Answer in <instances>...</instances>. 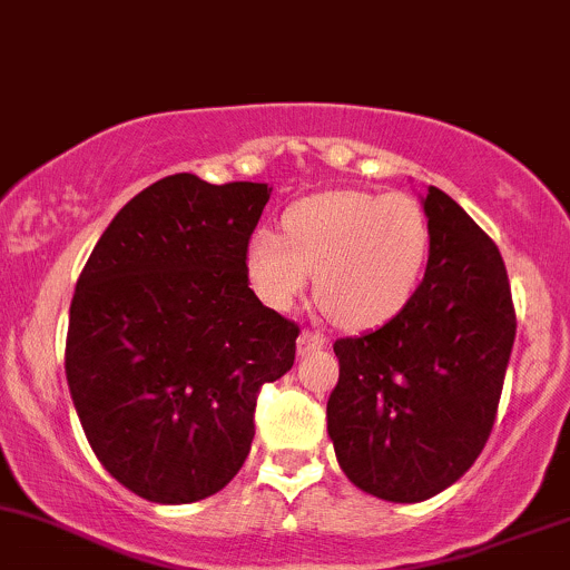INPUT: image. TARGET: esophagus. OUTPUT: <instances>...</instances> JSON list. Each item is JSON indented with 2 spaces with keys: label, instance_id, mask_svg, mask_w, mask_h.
<instances>
[{
  "label": "esophagus",
  "instance_id": "obj_1",
  "mask_svg": "<svg viewBox=\"0 0 570 570\" xmlns=\"http://www.w3.org/2000/svg\"><path fill=\"white\" fill-rule=\"evenodd\" d=\"M323 345H326V336H323L321 332H312V328H304V332L298 334V353H302V356L321 351Z\"/></svg>",
  "mask_w": 570,
  "mask_h": 570
}]
</instances>
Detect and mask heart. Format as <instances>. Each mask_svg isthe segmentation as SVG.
I'll return each instance as SVG.
<instances>
[{"label": "heart", "mask_w": 570, "mask_h": 570, "mask_svg": "<svg viewBox=\"0 0 570 570\" xmlns=\"http://www.w3.org/2000/svg\"><path fill=\"white\" fill-rule=\"evenodd\" d=\"M285 236L258 230L247 268L274 307L296 302L317 277V302L345 328L391 321L419 287L430 255V223L400 193L312 195L285 214Z\"/></svg>", "instance_id": "b5f03b06"}]
</instances>
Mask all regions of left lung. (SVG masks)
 <instances>
[{
  "label": "left lung",
  "mask_w": 570,
  "mask_h": 570,
  "mask_svg": "<svg viewBox=\"0 0 570 570\" xmlns=\"http://www.w3.org/2000/svg\"><path fill=\"white\" fill-rule=\"evenodd\" d=\"M424 212V279L381 328L334 342L326 405L340 468L391 503L443 492L479 459L517 336L498 244L443 189H426Z\"/></svg>",
  "instance_id": "obj_1"
}]
</instances>
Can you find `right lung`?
Instances as JSON below:
<instances>
[{"label":"right lung","mask_w":570,"mask_h":570,"mask_svg":"<svg viewBox=\"0 0 570 570\" xmlns=\"http://www.w3.org/2000/svg\"><path fill=\"white\" fill-rule=\"evenodd\" d=\"M266 185L155 181L91 249L67 326L65 372L102 468L149 503L219 492L242 470L266 383L302 328L249 291Z\"/></svg>","instance_id":"obj_1"}]
</instances>
